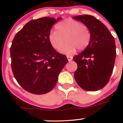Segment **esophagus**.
Here are the masks:
<instances>
[{
  "mask_svg": "<svg viewBox=\"0 0 123 123\" xmlns=\"http://www.w3.org/2000/svg\"><path fill=\"white\" fill-rule=\"evenodd\" d=\"M67 58L69 62L71 61L72 59H73V57L71 56H67Z\"/></svg>",
  "mask_w": 123,
  "mask_h": 123,
  "instance_id": "1",
  "label": "esophagus"
}]
</instances>
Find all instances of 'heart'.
Returning <instances> with one entry per match:
<instances>
[{
	"instance_id": "1",
	"label": "heart",
	"mask_w": 123,
	"mask_h": 123,
	"mask_svg": "<svg viewBox=\"0 0 123 123\" xmlns=\"http://www.w3.org/2000/svg\"><path fill=\"white\" fill-rule=\"evenodd\" d=\"M56 31H51L48 36L50 45L55 49H60L65 42L67 43L60 49L62 54L70 55L75 54L77 49H86L91 40V31L89 27L80 21L67 19L55 26Z\"/></svg>"
}]
</instances>
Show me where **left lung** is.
I'll return each mask as SVG.
<instances>
[{
  "label": "left lung",
  "instance_id": "8db88e82",
  "mask_svg": "<svg viewBox=\"0 0 123 123\" xmlns=\"http://www.w3.org/2000/svg\"><path fill=\"white\" fill-rule=\"evenodd\" d=\"M73 19L87 26L91 31L90 44L83 52L73 57L77 64L74 78L86 91L104 87L113 71L116 57L115 39L106 26L93 16H76Z\"/></svg>",
  "mask_w": 123,
  "mask_h": 123
}]
</instances>
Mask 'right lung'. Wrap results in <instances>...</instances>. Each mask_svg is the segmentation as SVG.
<instances>
[{
  "label": "right lung",
  "instance_id": "1",
  "mask_svg": "<svg viewBox=\"0 0 123 123\" xmlns=\"http://www.w3.org/2000/svg\"><path fill=\"white\" fill-rule=\"evenodd\" d=\"M50 17L31 20L15 36L11 45V68L24 90L36 95L52 90L58 75L68 62L50 45L48 36L57 21Z\"/></svg>",
  "mask_w": 123,
  "mask_h": 123
}]
</instances>
